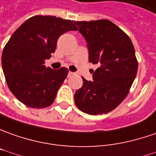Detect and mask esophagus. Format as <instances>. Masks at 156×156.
<instances>
[{
  "mask_svg": "<svg viewBox=\"0 0 156 156\" xmlns=\"http://www.w3.org/2000/svg\"><path fill=\"white\" fill-rule=\"evenodd\" d=\"M74 75H75V73H74V72H70V71H69V74H68V76H74Z\"/></svg>",
  "mask_w": 156,
  "mask_h": 156,
  "instance_id": "esophagus-1",
  "label": "esophagus"
}]
</instances>
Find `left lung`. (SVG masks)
Wrapping results in <instances>:
<instances>
[{
    "label": "left lung",
    "mask_w": 156,
    "mask_h": 156,
    "mask_svg": "<svg viewBox=\"0 0 156 156\" xmlns=\"http://www.w3.org/2000/svg\"><path fill=\"white\" fill-rule=\"evenodd\" d=\"M84 37L89 62L100 67L93 80L82 77L75 94L78 109L90 115L108 113L125 99L134 81L138 63L128 35L108 20L74 21Z\"/></svg>",
    "instance_id": "left-lung-1"
}]
</instances>
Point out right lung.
I'll use <instances>...</instances> for the list:
<instances>
[{
  "instance_id": "obj_1",
  "label": "right lung",
  "mask_w": 156,
  "mask_h": 156,
  "mask_svg": "<svg viewBox=\"0 0 156 156\" xmlns=\"http://www.w3.org/2000/svg\"><path fill=\"white\" fill-rule=\"evenodd\" d=\"M76 30L69 20L36 15L13 32L3 49L2 64L9 89L24 105L44 108L54 102L69 70L46 68L44 61L55 52L59 37Z\"/></svg>"
}]
</instances>
